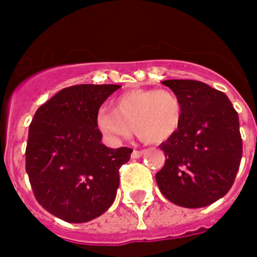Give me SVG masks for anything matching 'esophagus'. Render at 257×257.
Here are the masks:
<instances>
[{
	"label": "esophagus",
	"mask_w": 257,
	"mask_h": 257,
	"mask_svg": "<svg viewBox=\"0 0 257 257\" xmlns=\"http://www.w3.org/2000/svg\"><path fill=\"white\" fill-rule=\"evenodd\" d=\"M144 152H146V151H144V150H142V151L135 150L132 152V158H133V159H139V158H142L143 155H144Z\"/></svg>",
	"instance_id": "obj_1"
}]
</instances>
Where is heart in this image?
<instances>
[{"instance_id":"obj_1","label":"heart","mask_w":257,"mask_h":257,"mask_svg":"<svg viewBox=\"0 0 257 257\" xmlns=\"http://www.w3.org/2000/svg\"><path fill=\"white\" fill-rule=\"evenodd\" d=\"M181 98L167 89H133L115 98L114 110L101 109L98 129L110 139H126L133 128L143 142L159 144L174 136L182 122Z\"/></svg>"}]
</instances>
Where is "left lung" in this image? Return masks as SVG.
Masks as SVG:
<instances>
[{
	"label": "left lung",
	"mask_w": 257,
	"mask_h": 257,
	"mask_svg": "<svg viewBox=\"0 0 257 257\" xmlns=\"http://www.w3.org/2000/svg\"><path fill=\"white\" fill-rule=\"evenodd\" d=\"M181 98L175 135L160 146L166 155L156 182L164 197L183 207H203L224 197L242 156L238 114L222 91L191 79L163 81Z\"/></svg>",
	"instance_id": "obj_1"
}]
</instances>
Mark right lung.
Here are the masks:
<instances>
[{
	"mask_svg": "<svg viewBox=\"0 0 257 257\" xmlns=\"http://www.w3.org/2000/svg\"><path fill=\"white\" fill-rule=\"evenodd\" d=\"M118 85H75L43 103L29 125L25 170L35 198L60 220L81 224L111 206L132 150L107 148L95 117Z\"/></svg>",
	"mask_w": 257,
	"mask_h": 257,
	"instance_id": "add662e5",
	"label": "right lung"
}]
</instances>
